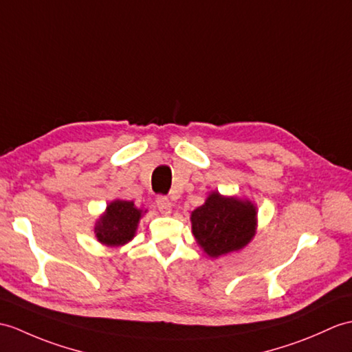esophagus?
I'll list each match as a JSON object with an SVG mask.
<instances>
[{"mask_svg": "<svg viewBox=\"0 0 352 352\" xmlns=\"http://www.w3.org/2000/svg\"><path fill=\"white\" fill-rule=\"evenodd\" d=\"M156 204H157V208L162 214H170L173 213V206H170V201L166 198V196H159V198L156 199Z\"/></svg>", "mask_w": 352, "mask_h": 352, "instance_id": "obj_1", "label": "esophagus"}]
</instances>
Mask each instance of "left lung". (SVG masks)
Segmentation results:
<instances>
[{
  "instance_id": "8db88e82",
  "label": "left lung",
  "mask_w": 352,
  "mask_h": 352,
  "mask_svg": "<svg viewBox=\"0 0 352 352\" xmlns=\"http://www.w3.org/2000/svg\"><path fill=\"white\" fill-rule=\"evenodd\" d=\"M195 241L210 258L244 249L258 228L256 206L248 198L211 192L190 214Z\"/></svg>"
}]
</instances>
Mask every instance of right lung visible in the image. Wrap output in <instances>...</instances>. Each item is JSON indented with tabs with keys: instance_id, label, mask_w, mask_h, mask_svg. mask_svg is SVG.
I'll list each match as a JSON object with an SVG mask.
<instances>
[{
	"instance_id": "obj_1",
	"label": "right lung",
	"mask_w": 352,
	"mask_h": 352,
	"mask_svg": "<svg viewBox=\"0 0 352 352\" xmlns=\"http://www.w3.org/2000/svg\"><path fill=\"white\" fill-rule=\"evenodd\" d=\"M145 213L146 210L138 208L133 201H111L94 223L97 241L106 248L124 246L135 239L139 220Z\"/></svg>"
}]
</instances>
